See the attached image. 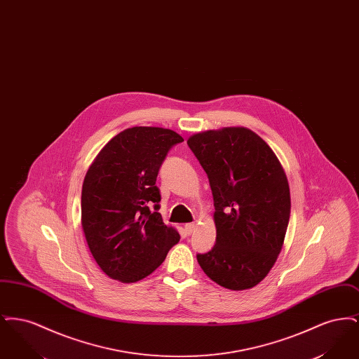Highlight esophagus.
<instances>
[{"instance_id":"34e87169","label":"esophagus","mask_w":359,"mask_h":359,"mask_svg":"<svg viewBox=\"0 0 359 359\" xmlns=\"http://www.w3.org/2000/svg\"><path fill=\"white\" fill-rule=\"evenodd\" d=\"M184 230H186V233H187L188 236L192 234V231L195 230V223H187V224L184 226Z\"/></svg>"}]
</instances>
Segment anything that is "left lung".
<instances>
[{
	"label": "left lung",
	"instance_id": "1",
	"mask_svg": "<svg viewBox=\"0 0 359 359\" xmlns=\"http://www.w3.org/2000/svg\"><path fill=\"white\" fill-rule=\"evenodd\" d=\"M189 149L210 182L217 239L198 253L201 268L227 290L257 285L281 252L290 222V186L269 145L246 128L189 137Z\"/></svg>",
	"mask_w": 359,
	"mask_h": 359
}]
</instances>
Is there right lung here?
I'll use <instances>...</instances> for the list:
<instances>
[{
    "instance_id": "right-lung-1",
    "label": "right lung",
    "mask_w": 359,
    "mask_h": 359,
    "mask_svg": "<svg viewBox=\"0 0 359 359\" xmlns=\"http://www.w3.org/2000/svg\"><path fill=\"white\" fill-rule=\"evenodd\" d=\"M183 137L136 126L113 137L95 157L82 187V227L88 249L109 277L135 283L158 268L179 233L163 222L156 179Z\"/></svg>"
}]
</instances>
